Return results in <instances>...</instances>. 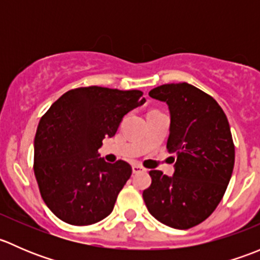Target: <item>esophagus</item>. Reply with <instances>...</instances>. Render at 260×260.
Segmentation results:
<instances>
[{
  "label": "esophagus",
  "mask_w": 260,
  "mask_h": 260,
  "mask_svg": "<svg viewBox=\"0 0 260 260\" xmlns=\"http://www.w3.org/2000/svg\"><path fill=\"white\" fill-rule=\"evenodd\" d=\"M132 171H133V174H138V172L145 171V169H143L142 166H140V165H133V166H132Z\"/></svg>",
  "instance_id": "34e87169"
}]
</instances>
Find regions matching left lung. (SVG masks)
Wrapping results in <instances>:
<instances>
[{
	"label": "left lung",
	"mask_w": 260,
	"mask_h": 260,
	"mask_svg": "<svg viewBox=\"0 0 260 260\" xmlns=\"http://www.w3.org/2000/svg\"><path fill=\"white\" fill-rule=\"evenodd\" d=\"M148 95L169 106L167 149L176 159L171 177L149 171L152 183L143 200L159 222L190 229L210 216L232 177L235 148L229 122L217 102L191 84H164Z\"/></svg>",
	"instance_id": "8db88e82"
}]
</instances>
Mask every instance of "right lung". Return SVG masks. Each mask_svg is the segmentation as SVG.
Wrapping results in <instances>:
<instances>
[{"label": "right lung", "mask_w": 260, "mask_h": 260, "mask_svg": "<svg viewBox=\"0 0 260 260\" xmlns=\"http://www.w3.org/2000/svg\"><path fill=\"white\" fill-rule=\"evenodd\" d=\"M141 90L86 86L62 94L41 117L34 141V172L41 198L62 221L90 225L113 211L132 175L124 161L108 164L98 149L123 117L145 104Z\"/></svg>", "instance_id": "right-lung-1"}]
</instances>
